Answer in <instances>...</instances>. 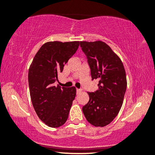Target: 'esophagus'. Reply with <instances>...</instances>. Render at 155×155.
Instances as JSON below:
<instances>
[{
    "label": "esophagus",
    "instance_id": "34e87169",
    "mask_svg": "<svg viewBox=\"0 0 155 155\" xmlns=\"http://www.w3.org/2000/svg\"><path fill=\"white\" fill-rule=\"evenodd\" d=\"M81 91V89H76V93H77V94H79Z\"/></svg>",
    "mask_w": 155,
    "mask_h": 155
}]
</instances>
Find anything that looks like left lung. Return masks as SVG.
I'll return each mask as SVG.
<instances>
[{"instance_id":"1","label":"left lung","mask_w":155,"mask_h":155,"mask_svg":"<svg viewBox=\"0 0 155 155\" xmlns=\"http://www.w3.org/2000/svg\"><path fill=\"white\" fill-rule=\"evenodd\" d=\"M87 58L91 79L98 89L88 92L89 101L82 108L87 120L95 127L110 124L118 114L127 89L126 72L119 56L104 42H80Z\"/></svg>"}]
</instances>
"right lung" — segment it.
Returning a JSON list of instances; mask_svg holds the SVG:
<instances>
[{"instance_id":"right-lung-1","label":"right lung","mask_w":155,"mask_h":155,"mask_svg":"<svg viewBox=\"0 0 155 155\" xmlns=\"http://www.w3.org/2000/svg\"><path fill=\"white\" fill-rule=\"evenodd\" d=\"M79 41L47 42L35 55L28 70L33 107L39 119L50 127H59L67 120L76 88L54 86L58 74L75 54Z\"/></svg>"}]
</instances>
